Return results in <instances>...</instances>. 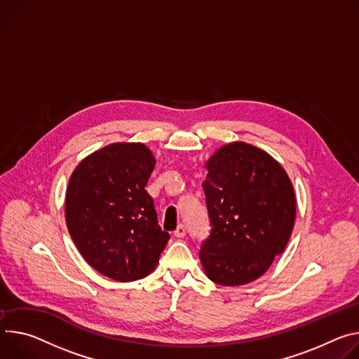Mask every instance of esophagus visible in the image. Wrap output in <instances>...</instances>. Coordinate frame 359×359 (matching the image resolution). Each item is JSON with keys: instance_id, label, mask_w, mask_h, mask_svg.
Masks as SVG:
<instances>
[{"instance_id": "obj_1", "label": "esophagus", "mask_w": 359, "mask_h": 359, "mask_svg": "<svg viewBox=\"0 0 359 359\" xmlns=\"http://www.w3.org/2000/svg\"><path fill=\"white\" fill-rule=\"evenodd\" d=\"M185 233H187V226L182 225V224H180V225L177 226V229L174 231V235H175L177 238H184Z\"/></svg>"}]
</instances>
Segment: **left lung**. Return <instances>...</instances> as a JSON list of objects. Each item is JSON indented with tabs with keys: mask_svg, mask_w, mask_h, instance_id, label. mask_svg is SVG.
<instances>
[{
	"mask_svg": "<svg viewBox=\"0 0 359 359\" xmlns=\"http://www.w3.org/2000/svg\"><path fill=\"white\" fill-rule=\"evenodd\" d=\"M205 168L211 232L200 251L204 271L225 287L255 281L290 241L297 210L291 180L269 154L245 142L224 145Z\"/></svg>",
	"mask_w": 359,
	"mask_h": 359,
	"instance_id": "left-lung-1",
	"label": "left lung"
}]
</instances>
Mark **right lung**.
I'll list each match as a JSON object with an SVG mask.
<instances>
[{
  "label": "right lung",
  "mask_w": 359,
  "mask_h": 359,
  "mask_svg": "<svg viewBox=\"0 0 359 359\" xmlns=\"http://www.w3.org/2000/svg\"><path fill=\"white\" fill-rule=\"evenodd\" d=\"M154 167L155 158L144 144L116 142L83 159L69 178V235L84 259L111 280L147 276L170 240L145 189Z\"/></svg>",
  "instance_id": "obj_1"
}]
</instances>
